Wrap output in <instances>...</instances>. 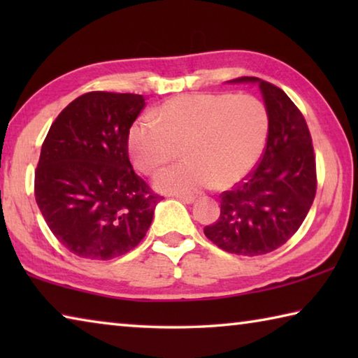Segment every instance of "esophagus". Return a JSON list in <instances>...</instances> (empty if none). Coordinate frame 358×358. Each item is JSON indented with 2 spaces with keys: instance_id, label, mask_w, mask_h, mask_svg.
Here are the masks:
<instances>
[{
  "instance_id": "34e87169",
  "label": "esophagus",
  "mask_w": 358,
  "mask_h": 358,
  "mask_svg": "<svg viewBox=\"0 0 358 358\" xmlns=\"http://www.w3.org/2000/svg\"><path fill=\"white\" fill-rule=\"evenodd\" d=\"M177 199L183 203H192L194 201H196V197H194V196H183V194H178Z\"/></svg>"
}]
</instances>
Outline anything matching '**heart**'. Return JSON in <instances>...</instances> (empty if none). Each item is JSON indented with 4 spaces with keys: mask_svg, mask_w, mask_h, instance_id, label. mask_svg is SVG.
<instances>
[{
    "mask_svg": "<svg viewBox=\"0 0 358 358\" xmlns=\"http://www.w3.org/2000/svg\"><path fill=\"white\" fill-rule=\"evenodd\" d=\"M153 118L132 126L128 147L138 171L147 175L171 164L181 148L186 161L155 180L157 189L175 194L238 183L256 167L270 134L268 108L252 94L177 96Z\"/></svg>",
    "mask_w": 358,
    "mask_h": 358,
    "instance_id": "b5f03b06",
    "label": "heart"
}]
</instances>
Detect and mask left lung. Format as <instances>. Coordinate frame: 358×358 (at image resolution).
I'll list each match as a JSON object with an SVG mask.
<instances>
[{
	"mask_svg": "<svg viewBox=\"0 0 358 358\" xmlns=\"http://www.w3.org/2000/svg\"><path fill=\"white\" fill-rule=\"evenodd\" d=\"M270 113V134L260 161L250 175L224 191L217 221L203 234L226 252L262 256L282 246L299 230L317 189L316 156L303 113L276 85L257 77Z\"/></svg>",
	"mask_w": 358,
	"mask_h": 358,
	"instance_id": "obj_1",
	"label": "left lung"
}]
</instances>
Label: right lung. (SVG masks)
Here are the masks:
<instances>
[{"mask_svg":"<svg viewBox=\"0 0 358 358\" xmlns=\"http://www.w3.org/2000/svg\"><path fill=\"white\" fill-rule=\"evenodd\" d=\"M142 94L90 92L64 107L42 143L34 197L48 229L83 259L110 260L141 243L156 194L132 169L128 136Z\"/></svg>","mask_w":358,"mask_h":358,"instance_id":"obj_1","label":"right lung"}]
</instances>
